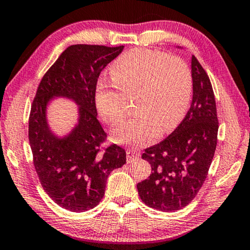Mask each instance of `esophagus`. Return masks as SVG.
<instances>
[{"mask_svg": "<svg viewBox=\"0 0 250 250\" xmlns=\"http://www.w3.org/2000/svg\"><path fill=\"white\" fill-rule=\"evenodd\" d=\"M139 156H140V153H139L138 151L131 150V149L126 150V161H128V163H131L135 159H138Z\"/></svg>", "mask_w": 250, "mask_h": 250, "instance_id": "obj_1", "label": "esophagus"}]
</instances>
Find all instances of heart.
Here are the masks:
<instances>
[{
    "mask_svg": "<svg viewBox=\"0 0 250 250\" xmlns=\"http://www.w3.org/2000/svg\"><path fill=\"white\" fill-rule=\"evenodd\" d=\"M113 84L100 83L96 105L109 124L125 113V100L134 99L137 116L111 131L119 145L143 146L176 126L191 100V69L181 58L150 49H132L117 58L110 69Z\"/></svg>",
    "mask_w": 250,
    "mask_h": 250,
    "instance_id": "obj_1",
    "label": "heart"
}]
</instances>
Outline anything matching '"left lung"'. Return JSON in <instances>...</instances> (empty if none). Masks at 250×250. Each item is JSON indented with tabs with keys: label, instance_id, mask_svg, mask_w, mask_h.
<instances>
[{
	"label": "left lung",
	"instance_id": "1",
	"mask_svg": "<svg viewBox=\"0 0 250 250\" xmlns=\"http://www.w3.org/2000/svg\"><path fill=\"white\" fill-rule=\"evenodd\" d=\"M191 73L192 104L183 121L167 139L142 154L151 164L152 173L137 188L142 202L158 210H179L194 200L216 149V103L208 76L195 56L191 57Z\"/></svg>",
	"mask_w": 250,
	"mask_h": 250
}]
</instances>
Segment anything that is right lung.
I'll use <instances>...</instances> for the list:
<instances>
[{
  "instance_id": "add662e5",
  "label": "right lung",
  "mask_w": 250,
  "mask_h": 250,
  "mask_svg": "<svg viewBox=\"0 0 250 250\" xmlns=\"http://www.w3.org/2000/svg\"><path fill=\"white\" fill-rule=\"evenodd\" d=\"M124 48L69 46L44 75L33 101L28 139L34 166L44 191L67 210L82 213L98 205L109 174L125 163V151L119 146L101 150L107 133L95 101L100 73ZM56 99L78 105V121L65 135L55 133L48 121V105Z\"/></svg>"
}]
</instances>
